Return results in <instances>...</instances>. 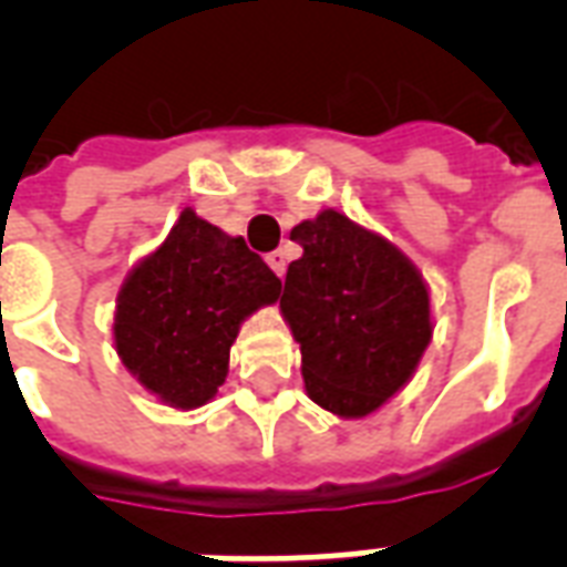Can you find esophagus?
I'll list each match as a JSON object with an SVG mask.
<instances>
[{"label":"esophagus","instance_id":"obj_1","mask_svg":"<svg viewBox=\"0 0 567 567\" xmlns=\"http://www.w3.org/2000/svg\"><path fill=\"white\" fill-rule=\"evenodd\" d=\"M267 265L274 267L276 276H285V267H288V252H285V249H274V252L267 256Z\"/></svg>","mask_w":567,"mask_h":567}]
</instances>
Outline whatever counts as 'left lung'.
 I'll return each mask as SVG.
<instances>
[{
  "mask_svg": "<svg viewBox=\"0 0 567 567\" xmlns=\"http://www.w3.org/2000/svg\"><path fill=\"white\" fill-rule=\"evenodd\" d=\"M302 256L279 300L306 391L338 417H364L412 379L432 338L430 291L409 258L344 214L293 226Z\"/></svg>",
  "mask_w": 567,
  "mask_h": 567,
  "instance_id": "obj_1",
  "label": "left lung"
}]
</instances>
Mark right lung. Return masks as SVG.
I'll return each mask as SVG.
<instances>
[{
	"mask_svg": "<svg viewBox=\"0 0 567 567\" xmlns=\"http://www.w3.org/2000/svg\"><path fill=\"white\" fill-rule=\"evenodd\" d=\"M279 276L244 238L185 208L120 288L117 355L162 403L196 409L226 382L240 323L279 300Z\"/></svg>",
	"mask_w": 567,
	"mask_h": 567,
	"instance_id": "right-lung-1",
	"label": "right lung"
}]
</instances>
